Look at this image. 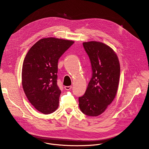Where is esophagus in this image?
Here are the masks:
<instances>
[{
  "instance_id": "1",
  "label": "esophagus",
  "mask_w": 149,
  "mask_h": 149,
  "mask_svg": "<svg viewBox=\"0 0 149 149\" xmlns=\"http://www.w3.org/2000/svg\"><path fill=\"white\" fill-rule=\"evenodd\" d=\"M64 88L67 90H71L72 88V87L71 86H65Z\"/></svg>"
}]
</instances>
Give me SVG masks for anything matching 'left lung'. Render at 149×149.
I'll use <instances>...</instances> for the list:
<instances>
[{
    "mask_svg": "<svg viewBox=\"0 0 149 149\" xmlns=\"http://www.w3.org/2000/svg\"><path fill=\"white\" fill-rule=\"evenodd\" d=\"M93 71L85 94L79 97V107L86 115L97 117L107 109L116 97L119 83L120 66L114 50L102 42H83Z\"/></svg>",
    "mask_w": 149,
    "mask_h": 149,
    "instance_id": "1",
    "label": "left lung"
}]
</instances>
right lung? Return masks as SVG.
I'll return each mask as SVG.
<instances>
[{
  "label": "right lung",
  "instance_id": "add662e5",
  "mask_svg": "<svg viewBox=\"0 0 149 149\" xmlns=\"http://www.w3.org/2000/svg\"><path fill=\"white\" fill-rule=\"evenodd\" d=\"M74 41L55 38L39 40L30 48L23 63L22 83L29 101L44 114L54 113L61 93L57 86L58 62Z\"/></svg>",
  "mask_w": 149,
  "mask_h": 149
}]
</instances>
